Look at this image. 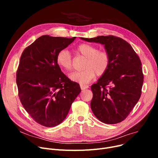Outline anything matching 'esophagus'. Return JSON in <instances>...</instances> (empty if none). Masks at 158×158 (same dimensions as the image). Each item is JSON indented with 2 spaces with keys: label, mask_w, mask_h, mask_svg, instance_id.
Instances as JSON below:
<instances>
[{
  "label": "esophagus",
  "mask_w": 158,
  "mask_h": 158,
  "mask_svg": "<svg viewBox=\"0 0 158 158\" xmlns=\"http://www.w3.org/2000/svg\"><path fill=\"white\" fill-rule=\"evenodd\" d=\"M80 87L82 90H84V89L89 88V86L88 85H80Z\"/></svg>",
  "instance_id": "obj_1"
}]
</instances>
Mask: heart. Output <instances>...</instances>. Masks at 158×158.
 <instances>
[{
  "label": "heart",
  "mask_w": 158,
  "mask_h": 158,
  "mask_svg": "<svg viewBox=\"0 0 158 158\" xmlns=\"http://www.w3.org/2000/svg\"><path fill=\"white\" fill-rule=\"evenodd\" d=\"M77 52L86 57V60L83 70L73 72L69 75V78L72 81L81 85L89 83L94 79L95 73L97 76H102L108 69L110 56L106 51H98L93 45L82 44L77 47ZM56 62L66 71L72 69V58L68 50L62 49L59 51L56 56Z\"/></svg>",
  "instance_id": "1"
}]
</instances>
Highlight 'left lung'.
I'll return each instance as SVG.
<instances>
[{
    "label": "left lung",
    "instance_id": "obj_1",
    "mask_svg": "<svg viewBox=\"0 0 158 158\" xmlns=\"http://www.w3.org/2000/svg\"><path fill=\"white\" fill-rule=\"evenodd\" d=\"M81 39L104 45L110 56L108 69L91 87V109L103 123H119L127 117L140 98L143 82L142 63L131 45L120 38L99 36Z\"/></svg>",
    "mask_w": 158,
    "mask_h": 158
}]
</instances>
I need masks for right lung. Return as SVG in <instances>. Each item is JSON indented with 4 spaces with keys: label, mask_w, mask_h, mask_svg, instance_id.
I'll return each mask as SVG.
<instances>
[{
    "label": "right lung",
    "mask_w": 158,
    "mask_h": 158,
    "mask_svg": "<svg viewBox=\"0 0 158 158\" xmlns=\"http://www.w3.org/2000/svg\"><path fill=\"white\" fill-rule=\"evenodd\" d=\"M75 39L44 35L22 54L16 72L19 96L24 109L40 125L60 124L81 92L79 85L66 77L56 62L57 53Z\"/></svg>",
    "instance_id": "right-lung-1"
}]
</instances>
